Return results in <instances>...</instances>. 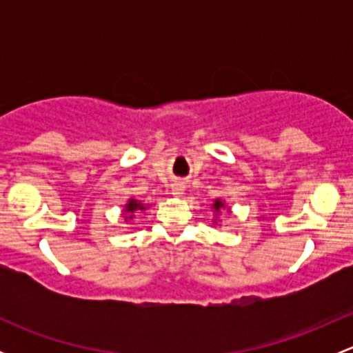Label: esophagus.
Returning a JSON list of instances; mask_svg holds the SVG:
<instances>
[{
	"instance_id": "esophagus-1",
	"label": "esophagus",
	"mask_w": 353,
	"mask_h": 353,
	"mask_svg": "<svg viewBox=\"0 0 353 353\" xmlns=\"http://www.w3.org/2000/svg\"><path fill=\"white\" fill-rule=\"evenodd\" d=\"M170 193H172V196H183L184 184L183 183H174L172 188H170Z\"/></svg>"
}]
</instances>
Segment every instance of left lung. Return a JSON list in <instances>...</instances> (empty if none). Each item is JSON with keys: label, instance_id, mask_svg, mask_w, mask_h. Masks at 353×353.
Listing matches in <instances>:
<instances>
[{"label": "left lung", "instance_id": "1", "mask_svg": "<svg viewBox=\"0 0 353 353\" xmlns=\"http://www.w3.org/2000/svg\"><path fill=\"white\" fill-rule=\"evenodd\" d=\"M225 208H227L225 199H222V198L213 199V203H212V210H213V223L220 222L219 216H220V213H222V210H225ZM227 210H230V208H227Z\"/></svg>", "mask_w": 353, "mask_h": 353}]
</instances>
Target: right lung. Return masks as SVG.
<instances>
[{
    "label": "right lung",
    "instance_id": "right-lung-1",
    "mask_svg": "<svg viewBox=\"0 0 353 353\" xmlns=\"http://www.w3.org/2000/svg\"><path fill=\"white\" fill-rule=\"evenodd\" d=\"M148 206L147 205H143V203L141 201H138V199H134V198H130L126 201V205H124V208H123V216H124V220H133L134 219V213L137 212H145V210H147Z\"/></svg>",
    "mask_w": 353,
    "mask_h": 353
}]
</instances>
